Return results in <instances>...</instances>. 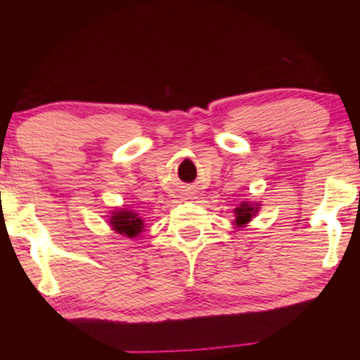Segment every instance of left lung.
<instances>
[{"instance_id": "1", "label": "left lung", "mask_w": 360, "mask_h": 360, "mask_svg": "<svg viewBox=\"0 0 360 360\" xmlns=\"http://www.w3.org/2000/svg\"><path fill=\"white\" fill-rule=\"evenodd\" d=\"M259 211V205L257 203H249V201H244V203H240V206L239 208H236L234 210V213H236V226H238V228H240V226H244V224H248L250 219L254 218L255 216V213H257Z\"/></svg>"}]
</instances>
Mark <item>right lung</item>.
Wrapping results in <instances>:
<instances>
[{
    "label": "right lung",
    "mask_w": 360,
    "mask_h": 360,
    "mask_svg": "<svg viewBox=\"0 0 360 360\" xmlns=\"http://www.w3.org/2000/svg\"><path fill=\"white\" fill-rule=\"evenodd\" d=\"M108 223L111 224V229L116 231L117 234L131 239L137 238L144 231V221L139 218V214L136 211L126 208L112 211Z\"/></svg>",
    "instance_id": "right-lung-1"
}]
</instances>
